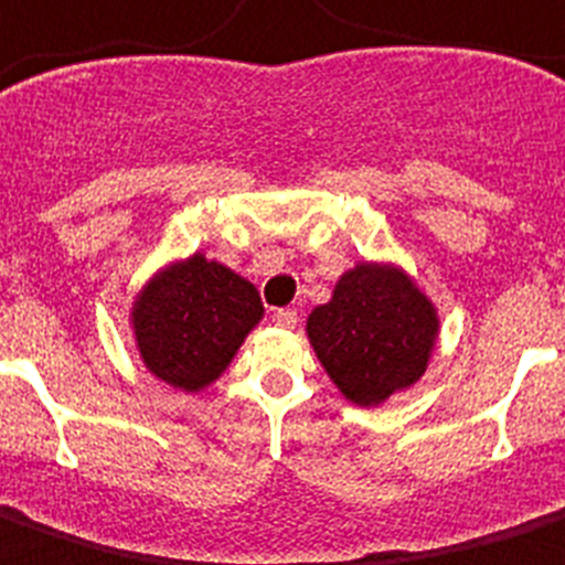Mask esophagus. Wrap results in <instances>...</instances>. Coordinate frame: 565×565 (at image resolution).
<instances>
[{"label": "esophagus", "mask_w": 565, "mask_h": 565, "mask_svg": "<svg viewBox=\"0 0 565 565\" xmlns=\"http://www.w3.org/2000/svg\"><path fill=\"white\" fill-rule=\"evenodd\" d=\"M273 322L284 330H292L298 322V313L290 310V307H278V310H273Z\"/></svg>", "instance_id": "esophagus-1"}]
</instances>
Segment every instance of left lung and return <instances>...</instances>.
Masks as SVG:
<instances>
[{
  "mask_svg": "<svg viewBox=\"0 0 565 565\" xmlns=\"http://www.w3.org/2000/svg\"><path fill=\"white\" fill-rule=\"evenodd\" d=\"M305 330L339 394L371 409L424 377L441 319L406 269L360 260L339 275L330 301L313 307Z\"/></svg>",
  "mask_w": 565,
  "mask_h": 565,
  "instance_id": "1",
  "label": "left lung"
}]
</instances>
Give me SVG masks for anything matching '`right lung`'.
I'll use <instances>...</instances> for the list:
<instances>
[{
  "instance_id": "right-lung-1",
  "label": "right lung",
  "mask_w": 565,
  "mask_h": 565,
  "mask_svg": "<svg viewBox=\"0 0 565 565\" xmlns=\"http://www.w3.org/2000/svg\"><path fill=\"white\" fill-rule=\"evenodd\" d=\"M260 319L255 284L203 252L156 269L130 307L145 369L185 394L217 383Z\"/></svg>"
}]
</instances>
